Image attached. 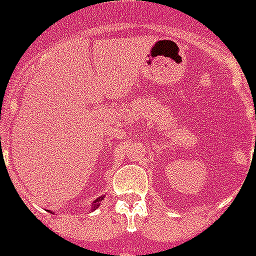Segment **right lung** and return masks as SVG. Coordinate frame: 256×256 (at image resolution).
<instances>
[{
  "label": "right lung",
  "instance_id": "1",
  "mask_svg": "<svg viewBox=\"0 0 256 256\" xmlns=\"http://www.w3.org/2000/svg\"><path fill=\"white\" fill-rule=\"evenodd\" d=\"M103 200V197H99V198H96L95 201H94V204H92V206H90V210L94 211L95 208H98V206H100V201Z\"/></svg>",
  "mask_w": 256,
  "mask_h": 256
}]
</instances>
